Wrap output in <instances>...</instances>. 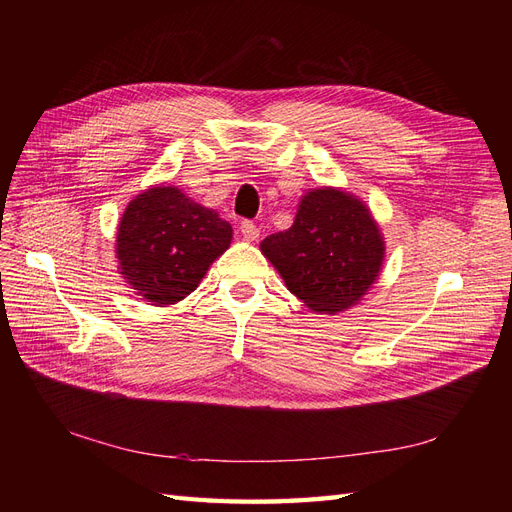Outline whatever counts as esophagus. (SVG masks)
<instances>
[{"label": "esophagus", "mask_w": 512, "mask_h": 512, "mask_svg": "<svg viewBox=\"0 0 512 512\" xmlns=\"http://www.w3.org/2000/svg\"><path fill=\"white\" fill-rule=\"evenodd\" d=\"M241 235H243L245 241H256L258 235H260V230H258V226L254 222L243 220L241 222Z\"/></svg>", "instance_id": "obj_1"}]
</instances>
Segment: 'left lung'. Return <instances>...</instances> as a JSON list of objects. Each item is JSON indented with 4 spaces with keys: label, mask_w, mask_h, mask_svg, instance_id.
Wrapping results in <instances>:
<instances>
[{
    "label": "left lung",
    "mask_w": 512,
    "mask_h": 512,
    "mask_svg": "<svg viewBox=\"0 0 512 512\" xmlns=\"http://www.w3.org/2000/svg\"><path fill=\"white\" fill-rule=\"evenodd\" d=\"M260 250L294 297L318 314L359 303L384 260V241L369 209L337 188L309 190L294 224L269 235Z\"/></svg>",
    "instance_id": "left-lung-1"
}]
</instances>
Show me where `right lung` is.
<instances>
[{
    "mask_svg": "<svg viewBox=\"0 0 512 512\" xmlns=\"http://www.w3.org/2000/svg\"><path fill=\"white\" fill-rule=\"evenodd\" d=\"M230 239V224L213 209L194 203L175 185H156L123 211L115 252L123 280L138 297L166 307L198 288Z\"/></svg>",
    "mask_w": 512,
    "mask_h": 512,
    "instance_id": "obj_1",
    "label": "right lung"
}]
</instances>
